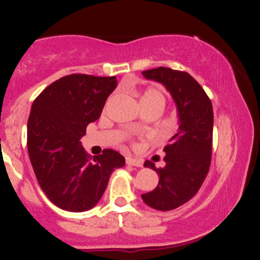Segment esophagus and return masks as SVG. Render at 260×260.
Segmentation results:
<instances>
[{"label":"esophagus","mask_w":260,"mask_h":260,"mask_svg":"<svg viewBox=\"0 0 260 260\" xmlns=\"http://www.w3.org/2000/svg\"><path fill=\"white\" fill-rule=\"evenodd\" d=\"M126 164H127V165H131V166H137V168H142V166H143V161L142 160L134 159V157H131V156L126 157Z\"/></svg>","instance_id":"esophagus-1"}]
</instances>
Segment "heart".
<instances>
[{
  "mask_svg": "<svg viewBox=\"0 0 260 260\" xmlns=\"http://www.w3.org/2000/svg\"><path fill=\"white\" fill-rule=\"evenodd\" d=\"M140 105H142V107L149 105L165 106V96L157 89L148 88L140 95Z\"/></svg>",
  "mask_w": 260,
  "mask_h": 260,
  "instance_id": "1",
  "label": "heart"
}]
</instances>
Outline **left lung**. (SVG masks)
I'll list each match as a JSON object with an SVG mask.
<instances>
[{"label":"left lung","instance_id":"left-lung-1","mask_svg":"<svg viewBox=\"0 0 260 260\" xmlns=\"http://www.w3.org/2000/svg\"><path fill=\"white\" fill-rule=\"evenodd\" d=\"M142 74L165 86L177 107L180 126L164 148L165 168L156 169L149 160L144 162L160 180L154 190L142 194L143 201L156 210L169 211L190 201L207 177L213 150V105L201 84L187 72L159 67Z\"/></svg>","mask_w":260,"mask_h":260}]
</instances>
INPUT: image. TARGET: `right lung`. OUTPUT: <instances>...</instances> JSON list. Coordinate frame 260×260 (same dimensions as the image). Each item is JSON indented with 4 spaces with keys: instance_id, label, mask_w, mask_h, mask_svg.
I'll use <instances>...</instances> for the list:
<instances>
[{
    "instance_id": "add662e5",
    "label": "right lung",
    "mask_w": 260,
    "mask_h": 260,
    "mask_svg": "<svg viewBox=\"0 0 260 260\" xmlns=\"http://www.w3.org/2000/svg\"><path fill=\"white\" fill-rule=\"evenodd\" d=\"M116 77L70 74L34 100L28 120V153L41 189L56 207L73 213L94 208L124 157L112 149L91 156L80 138L96 121Z\"/></svg>"
}]
</instances>
